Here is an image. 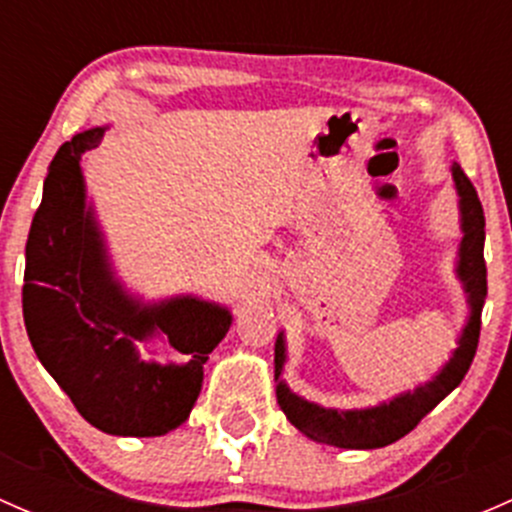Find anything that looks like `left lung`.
<instances>
[{"mask_svg":"<svg viewBox=\"0 0 512 512\" xmlns=\"http://www.w3.org/2000/svg\"><path fill=\"white\" fill-rule=\"evenodd\" d=\"M453 180L458 190V208H461V247H458V267L456 275L463 282L468 294V322L463 327L458 347L451 359L446 361L441 371L426 384L416 386L414 391L394 396L371 409H324V406L312 404L302 396L292 394L285 381H280L282 369L287 361L285 334H277L275 342V381H277V404L285 411L294 428L309 436L317 443L337 448H384L389 443L399 441L406 433L414 431L428 411L436 409L453 389L463 381V376L471 369V361L476 356L478 337H480V312H483L485 294H488V280H485V260H483V242H485V215L480 205L476 188L463 173L461 165L453 163Z\"/></svg>","mask_w":512,"mask_h":512,"instance_id":"1","label":"left lung"}]
</instances>
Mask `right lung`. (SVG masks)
<instances>
[{
  "mask_svg": "<svg viewBox=\"0 0 512 512\" xmlns=\"http://www.w3.org/2000/svg\"><path fill=\"white\" fill-rule=\"evenodd\" d=\"M103 128L59 148L27 240L22 309L36 356L76 411L111 436H163L193 411L203 364L232 314L198 297L143 304L113 277L103 235L86 208L81 156ZM165 336L188 365L143 362L136 343Z\"/></svg>",
  "mask_w": 512,
  "mask_h": 512,
  "instance_id": "add662e5",
  "label": "right lung"
}]
</instances>
